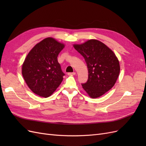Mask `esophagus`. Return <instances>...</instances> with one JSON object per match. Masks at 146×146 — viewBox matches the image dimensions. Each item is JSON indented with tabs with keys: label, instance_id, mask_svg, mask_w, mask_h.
Returning <instances> with one entry per match:
<instances>
[{
	"label": "esophagus",
	"instance_id": "obj_1",
	"mask_svg": "<svg viewBox=\"0 0 146 146\" xmlns=\"http://www.w3.org/2000/svg\"><path fill=\"white\" fill-rule=\"evenodd\" d=\"M68 76H72V75H76V72H69L68 74Z\"/></svg>",
	"mask_w": 146,
	"mask_h": 146
}]
</instances>
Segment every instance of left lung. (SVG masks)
<instances>
[{
  "label": "left lung",
  "mask_w": 146,
  "mask_h": 146,
  "mask_svg": "<svg viewBox=\"0 0 146 146\" xmlns=\"http://www.w3.org/2000/svg\"><path fill=\"white\" fill-rule=\"evenodd\" d=\"M84 57L88 69V79L82 87L91 98H98L111 90L120 72L119 60L114 52L103 42L90 39L74 45Z\"/></svg>",
  "instance_id": "obj_1"
}]
</instances>
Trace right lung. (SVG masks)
<instances>
[{"label": "right lung", "instance_id": "right-lung-1", "mask_svg": "<svg viewBox=\"0 0 146 146\" xmlns=\"http://www.w3.org/2000/svg\"><path fill=\"white\" fill-rule=\"evenodd\" d=\"M64 47L63 44L47 38L35 45L28 54L22 74L34 93L48 98L60 86L65 74L57 57Z\"/></svg>", "mask_w": 146, "mask_h": 146}]
</instances>
